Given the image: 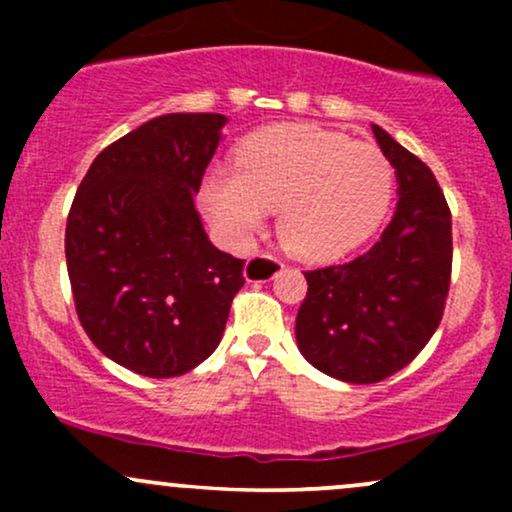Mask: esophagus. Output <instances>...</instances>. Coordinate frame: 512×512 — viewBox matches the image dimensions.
I'll return each instance as SVG.
<instances>
[{
    "mask_svg": "<svg viewBox=\"0 0 512 512\" xmlns=\"http://www.w3.org/2000/svg\"><path fill=\"white\" fill-rule=\"evenodd\" d=\"M279 269H284V262L276 260V257H272V255H267V252H262V255L250 257V260L245 262V279L269 281L279 274Z\"/></svg>",
    "mask_w": 512,
    "mask_h": 512,
    "instance_id": "esophagus-1",
    "label": "esophagus"
}]
</instances>
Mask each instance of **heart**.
I'll list each match as a JSON object with an SVG mask.
<instances>
[{
	"instance_id": "obj_1",
	"label": "heart",
	"mask_w": 512,
	"mask_h": 512,
	"mask_svg": "<svg viewBox=\"0 0 512 512\" xmlns=\"http://www.w3.org/2000/svg\"><path fill=\"white\" fill-rule=\"evenodd\" d=\"M395 170L378 146L317 125H276L238 146L236 168H211L202 204L216 231L243 245L279 209L276 231L293 255L330 262L378 231Z\"/></svg>"
}]
</instances>
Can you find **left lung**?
I'll return each instance as SVG.
<instances>
[{
	"mask_svg": "<svg viewBox=\"0 0 512 512\" xmlns=\"http://www.w3.org/2000/svg\"><path fill=\"white\" fill-rule=\"evenodd\" d=\"M373 134L397 173L395 216L356 260L305 272L296 317L308 363L354 385L380 383L419 356L440 325L452 272V219L436 175L383 127Z\"/></svg>",
	"mask_w": 512,
	"mask_h": 512,
	"instance_id": "obj_1",
	"label": "left lung"
}]
</instances>
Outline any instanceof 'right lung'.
I'll return each instance as SVG.
<instances>
[{
  "instance_id": "1",
  "label": "right lung",
  "mask_w": 512,
  "mask_h": 512,
  "mask_svg": "<svg viewBox=\"0 0 512 512\" xmlns=\"http://www.w3.org/2000/svg\"><path fill=\"white\" fill-rule=\"evenodd\" d=\"M219 113H170L105 146L67 216L64 255L88 339L146 378L214 354L245 260L211 245L195 192L221 139Z\"/></svg>"
}]
</instances>
